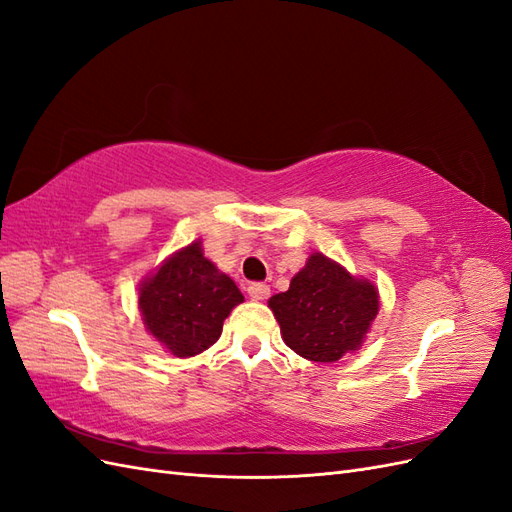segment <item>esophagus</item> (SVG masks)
<instances>
[{"mask_svg":"<svg viewBox=\"0 0 512 512\" xmlns=\"http://www.w3.org/2000/svg\"><path fill=\"white\" fill-rule=\"evenodd\" d=\"M247 294H250L252 301H265L269 294H271V288L267 284H260V282H254L247 286Z\"/></svg>","mask_w":512,"mask_h":512,"instance_id":"34e87169","label":"esophagus"}]
</instances>
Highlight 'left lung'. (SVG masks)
<instances>
[{
    "label": "left lung",
    "mask_w": 512,
    "mask_h": 512,
    "mask_svg": "<svg viewBox=\"0 0 512 512\" xmlns=\"http://www.w3.org/2000/svg\"><path fill=\"white\" fill-rule=\"evenodd\" d=\"M269 307L280 322L288 348L314 363H335L359 350L378 316V288L350 275L316 252L292 277L286 292L273 294Z\"/></svg>",
    "instance_id": "8db88e82"
}]
</instances>
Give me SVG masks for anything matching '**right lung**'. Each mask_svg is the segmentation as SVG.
<instances>
[{"label": "right lung", "mask_w": 512, "mask_h": 512, "mask_svg": "<svg viewBox=\"0 0 512 512\" xmlns=\"http://www.w3.org/2000/svg\"><path fill=\"white\" fill-rule=\"evenodd\" d=\"M239 303L241 290L205 258L200 241L166 258L138 288L145 329L179 359L218 342L224 320Z\"/></svg>", "instance_id": "add662e5"}]
</instances>
